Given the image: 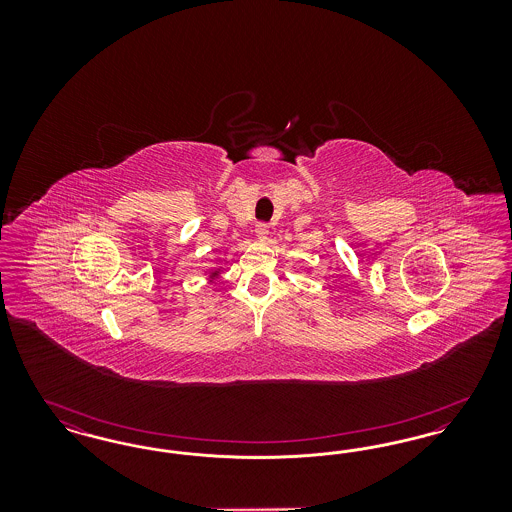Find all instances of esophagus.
<instances>
[{"label":"esophagus","mask_w":512,"mask_h":512,"mask_svg":"<svg viewBox=\"0 0 512 512\" xmlns=\"http://www.w3.org/2000/svg\"><path fill=\"white\" fill-rule=\"evenodd\" d=\"M255 234L263 240V238H267L268 236V224L267 222H257L255 224Z\"/></svg>","instance_id":"34e87169"}]
</instances>
